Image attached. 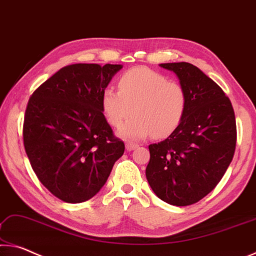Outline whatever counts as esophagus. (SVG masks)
I'll return each instance as SVG.
<instances>
[{"label": "esophagus", "mask_w": 256, "mask_h": 256, "mask_svg": "<svg viewBox=\"0 0 256 256\" xmlns=\"http://www.w3.org/2000/svg\"><path fill=\"white\" fill-rule=\"evenodd\" d=\"M138 148V145L135 143H130V142H128V143H126V150H132Z\"/></svg>", "instance_id": "1"}]
</instances>
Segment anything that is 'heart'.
Returning <instances> with one entry per match:
<instances>
[{
	"instance_id": "b5f03b06",
	"label": "heart",
	"mask_w": 256,
	"mask_h": 256,
	"mask_svg": "<svg viewBox=\"0 0 256 256\" xmlns=\"http://www.w3.org/2000/svg\"><path fill=\"white\" fill-rule=\"evenodd\" d=\"M118 90L106 87L100 106L108 122L120 128L124 140H140L152 135L164 138L179 127L187 110L188 98L182 84L145 66L126 71L118 79Z\"/></svg>"
}]
</instances>
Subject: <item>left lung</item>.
<instances>
[{
	"mask_svg": "<svg viewBox=\"0 0 256 256\" xmlns=\"http://www.w3.org/2000/svg\"><path fill=\"white\" fill-rule=\"evenodd\" d=\"M186 90L188 104L179 127L150 144L146 178L158 198L186 206L214 190L232 162L237 129L232 102L221 87L188 62L161 64Z\"/></svg>",
	"mask_w": 256,
	"mask_h": 256,
	"instance_id": "obj_1",
	"label": "left lung"
}]
</instances>
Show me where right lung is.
Instances as JSON below:
<instances>
[{
  "instance_id": "obj_1",
  "label": "right lung",
  "mask_w": 256,
  "mask_h": 256,
  "mask_svg": "<svg viewBox=\"0 0 256 256\" xmlns=\"http://www.w3.org/2000/svg\"><path fill=\"white\" fill-rule=\"evenodd\" d=\"M121 68L64 66L28 100L24 150L40 182L64 202L82 203L98 194L124 152L100 106L102 92Z\"/></svg>"
}]
</instances>
